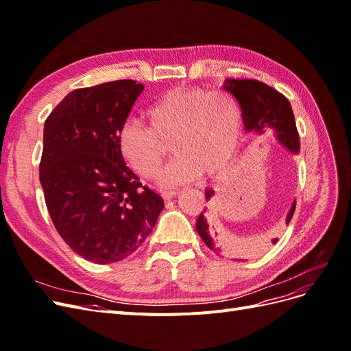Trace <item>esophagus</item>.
<instances>
[{
	"mask_svg": "<svg viewBox=\"0 0 351 351\" xmlns=\"http://www.w3.org/2000/svg\"><path fill=\"white\" fill-rule=\"evenodd\" d=\"M161 196L164 197V199H171V197H176V196H178L180 195V192L178 190H161Z\"/></svg>",
	"mask_w": 351,
	"mask_h": 351,
	"instance_id": "obj_1",
	"label": "esophagus"
}]
</instances>
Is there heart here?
Here are the masks:
<instances>
[{"instance_id": "obj_1", "label": "heart", "mask_w": 351, "mask_h": 351, "mask_svg": "<svg viewBox=\"0 0 351 351\" xmlns=\"http://www.w3.org/2000/svg\"><path fill=\"white\" fill-rule=\"evenodd\" d=\"M151 127L130 119L117 145L125 162L143 178L158 173L168 147L176 158L158 177L162 186L192 182L202 173L218 176L234 162L243 139V110L227 90L176 86L146 111Z\"/></svg>"}]
</instances>
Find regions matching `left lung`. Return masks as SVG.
Here are the masks:
<instances>
[{
    "label": "left lung",
    "instance_id": "8db88e82",
    "mask_svg": "<svg viewBox=\"0 0 351 351\" xmlns=\"http://www.w3.org/2000/svg\"><path fill=\"white\" fill-rule=\"evenodd\" d=\"M224 88L234 95L240 102L244 127H246L247 132L254 130L263 133L268 127H272V129L277 130L278 139L287 149L294 154L299 152V133H297L294 123V114L289 99L282 93L265 84L263 82L252 79H230ZM212 195H214V190H205L206 200H209ZM295 205L291 206L289 215H287V224L291 221ZM209 223L213 226H209ZM196 230L209 249L217 253H226V236L215 230L214 217L210 215L209 210L206 212V208L197 218ZM274 243H277V240H274Z\"/></svg>",
    "mask_w": 351,
    "mask_h": 351
}]
</instances>
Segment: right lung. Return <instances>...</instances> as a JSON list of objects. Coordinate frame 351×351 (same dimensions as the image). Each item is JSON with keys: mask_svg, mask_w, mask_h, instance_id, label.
Listing matches in <instances>:
<instances>
[{"mask_svg": "<svg viewBox=\"0 0 351 351\" xmlns=\"http://www.w3.org/2000/svg\"><path fill=\"white\" fill-rule=\"evenodd\" d=\"M142 90L130 79L80 88L45 121L39 180L49 217L70 249L95 263L119 262L139 249L164 208L117 145Z\"/></svg>", "mask_w": 351, "mask_h": 351, "instance_id": "1", "label": "right lung"}]
</instances>
